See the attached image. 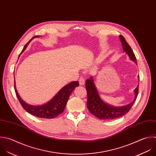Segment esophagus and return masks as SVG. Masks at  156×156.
I'll return each mask as SVG.
<instances>
[{
    "label": "esophagus",
    "instance_id": "esophagus-1",
    "mask_svg": "<svg viewBox=\"0 0 156 156\" xmlns=\"http://www.w3.org/2000/svg\"><path fill=\"white\" fill-rule=\"evenodd\" d=\"M79 83L80 85H84L85 83V80L83 76H81L79 79Z\"/></svg>",
    "mask_w": 156,
    "mask_h": 156
}]
</instances>
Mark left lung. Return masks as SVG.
Listing matches in <instances>:
<instances>
[{
  "instance_id": "1",
  "label": "left lung",
  "mask_w": 156,
  "mask_h": 156,
  "mask_svg": "<svg viewBox=\"0 0 156 156\" xmlns=\"http://www.w3.org/2000/svg\"><path fill=\"white\" fill-rule=\"evenodd\" d=\"M119 38L121 39L124 51L129 55L130 59L137 64L136 57L131 47L122 35H119ZM138 79H140L139 76ZM138 86L135 89V95L134 100L130 104L121 107H115L107 104L106 103L102 101L98 95L93 79L92 77H90L86 81V88L87 94V108L92 115L99 119L110 120L120 118L127 114L133 106L138 96L139 89Z\"/></svg>"
}]
</instances>
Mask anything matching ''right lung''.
Here are the masks:
<instances>
[{"label": "right lung", "mask_w": 156, "mask_h": 156, "mask_svg": "<svg viewBox=\"0 0 156 156\" xmlns=\"http://www.w3.org/2000/svg\"><path fill=\"white\" fill-rule=\"evenodd\" d=\"M38 36H34L32 39H30L28 43H27L24 46L21 53L26 49L29 43L35 37H38ZM20 57V56H19ZM79 86L78 81H73L68 84L67 85L63 87L58 93L52 98L48 103H45L44 105L40 106H33L26 103L24 101L22 100V98L19 95L17 90L15 86V80L14 81V87L16 95L17 98H18L21 106L30 115L40 118H46V119H52L55 118L61 114L66 106L67 102L68 99L72 94V91L75 89L76 87Z\"/></svg>", "instance_id": "obj_1"}]
</instances>
